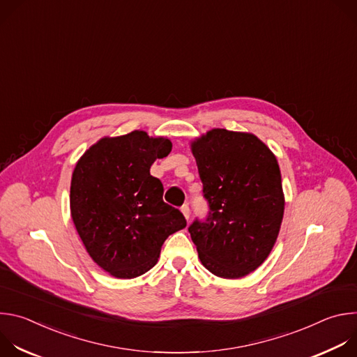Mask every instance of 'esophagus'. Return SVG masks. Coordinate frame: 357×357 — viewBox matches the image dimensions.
<instances>
[{"label": "esophagus", "instance_id": "1", "mask_svg": "<svg viewBox=\"0 0 357 357\" xmlns=\"http://www.w3.org/2000/svg\"><path fill=\"white\" fill-rule=\"evenodd\" d=\"M181 212L183 213L185 219H186V220H189V218H190V209H189V205H188V203H185V205L181 208Z\"/></svg>", "mask_w": 357, "mask_h": 357}]
</instances>
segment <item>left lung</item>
I'll use <instances>...</instances> for the list:
<instances>
[{
  "label": "left lung",
  "instance_id": "obj_1",
  "mask_svg": "<svg viewBox=\"0 0 357 357\" xmlns=\"http://www.w3.org/2000/svg\"><path fill=\"white\" fill-rule=\"evenodd\" d=\"M190 149L209 203L206 220L188 229L192 241L212 274L241 278L264 263L280 233L285 200L277 158L254 134L225 128Z\"/></svg>",
  "mask_w": 357,
  "mask_h": 357
}]
</instances>
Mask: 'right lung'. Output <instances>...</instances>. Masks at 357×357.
I'll list each match as a JSON object with an SVG mask.
<instances>
[{"label": "right lung", "mask_w": 357, "mask_h": 357, "mask_svg": "<svg viewBox=\"0 0 357 357\" xmlns=\"http://www.w3.org/2000/svg\"><path fill=\"white\" fill-rule=\"evenodd\" d=\"M172 142L131 131L105 137L77 161L70 213L93 261L116 278H135L154 267L161 247L183 229V215L162 200L164 186L149 174Z\"/></svg>", "instance_id": "1"}]
</instances>
